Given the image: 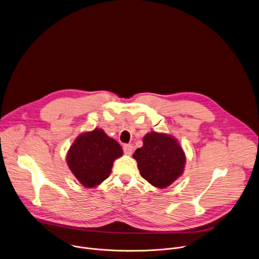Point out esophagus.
<instances>
[{"label":"esophagus","instance_id":"esophagus-1","mask_svg":"<svg viewBox=\"0 0 259 259\" xmlns=\"http://www.w3.org/2000/svg\"><path fill=\"white\" fill-rule=\"evenodd\" d=\"M123 150L126 155H131L133 153V146L131 144H125L123 146Z\"/></svg>","mask_w":259,"mask_h":259}]
</instances>
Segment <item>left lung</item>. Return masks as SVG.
Listing matches in <instances>:
<instances>
[{"label":"left lung","instance_id":"obj_1","mask_svg":"<svg viewBox=\"0 0 259 259\" xmlns=\"http://www.w3.org/2000/svg\"><path fill=\"white\" fill-rule=\"evenodd\" d=\"M141 177L158 189H165L185 170L186 154L171 135L151 131L143 137V146L133 154Z\"/></svg>","mask_w":259,"mask_h":259}]
</instances>
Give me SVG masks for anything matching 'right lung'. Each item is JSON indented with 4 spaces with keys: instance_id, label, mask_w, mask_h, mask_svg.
<instances>
[{
    "instance_id": "add662e5",
    "label": "right lung",
    "mask_w": 259,
    "mask_h": 259,
    "mask_svg": "<svg viewBox=\"0 0 259 259\" xmlns=\"http://www.w3.org/2000/svg\"><path fill=\"white\" fill-rule=\"evenodd\" d=\"M123 155L121 145L103 129L79 134L69 147L66 162L84 188H96L109 178L113 162Z\"/></svg>"
}]
</instances>
